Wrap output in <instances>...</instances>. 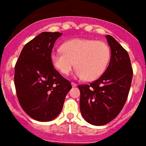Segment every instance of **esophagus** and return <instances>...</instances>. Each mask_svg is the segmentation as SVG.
Instances as JSON below:
<instances>
[{"mask_svg":"<svg viewBox=\"0 0 146 146\" xmlns=\"http://www.w3.org/2000/svg\"><path fill=\"white\" fill-rule=\"evenodd\" d=\"M71 84H72V86H73V87H75V86H77V84H74V82H72V83H71Z\"/></svg>","mask_w":146,"mask_h":146,"instance_id":"esophagus-1","label":"esophagus"}]
</instances>
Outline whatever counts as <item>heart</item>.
I'll return each mask as SVG.
<instances>
[{"label":"heart","instance_id":"1","mask_svg":"<svg viewBox=\"0 0 146 146\" xmlns=\"http://www.w3.org/2000/svg\"><path fill=\"white\" fill-rule=\"evenodd\" d=\"M61 50L53 51L50 61L61 74L68 75L75 66V75L91 81L105 71L110 58V50L101 41L74 38L64 42Z\"/></svg>","mask_w":146,"mask_h":146}]
</instances>
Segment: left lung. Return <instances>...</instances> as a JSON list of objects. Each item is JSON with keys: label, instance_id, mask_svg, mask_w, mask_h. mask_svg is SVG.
<instances>
[{"label": "left lung", "instance_id": "left-lung-1", "mask_svg": "<svg viewBox=\"0 0 146 146\" xmlns=\"http://www.w3.org/2000/svg\"><path fill=\"white\" fill-rule=\"evenodd\" d=\"M111 56L103 74L90 85H79L82 116L91 125H104L115 119L127 101L133 68L127 50L107 35Z\"/></svg>", "mask_w": 146, "mask_h": 146}]
</instances>
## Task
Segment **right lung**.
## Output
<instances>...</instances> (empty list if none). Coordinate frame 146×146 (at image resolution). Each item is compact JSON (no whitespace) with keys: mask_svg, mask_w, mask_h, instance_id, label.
<instances>
[{"mask_svg":"<svg viewBox=\"0 0 146 146\" xmlns=\"http://www.w3.org/2000/svg\"><path fill=\"white\" fill-rule=\"evenodd\" d=\"M61 36V33L42 32L25 44L15 64L17 97L25 113L36 121L55 119L72 89L70 81L50 61L55 41Z\"/></svg>","mask_w":146,"mask_h":146,"instance_id":"add662e5","label":"right lung"}]
</instances>
